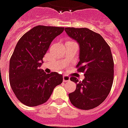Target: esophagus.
Returning a JSON list of instances; mask_svg holds the SVG:
<instances>
[{
	"mask_svg": "<svg viewBox=\"0 0 128 128\" xmlns=\"http://www.w3.org/2000/svg\"><path fill=\"white\" fill-rule=\"evenodd\" d=\"M62 80H63V82H70V77L69 76H68L64 75L63 76V77H62Z\"/></svg>",
	"mask_w": 128,
	"mask_h": 128,
	"instance_id": "obj_1",
	"label": "esophagus"
}]
</instances>
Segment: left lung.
Segmentation results:
<instances>
[{
  "instance_id": "left-lung-1",
  "label": "left lung",
  "mask_w": 128,
  "mask_h": 128,
  "mask_svg": "<svg viewBox=\"0 0 128 128\" xmlns=\"http://www.w3.org/2000/svg\"><path fill=\"white\" fill-rule=\"evenodd\" d=\"M70 38L79 46V72H84L82 82L72 76L76 88L69 94L78 109L89 110L99 106L110 93L114 80V60L110 46L102 36L86 28H65Z\"/></svg>"
}]
</instances>
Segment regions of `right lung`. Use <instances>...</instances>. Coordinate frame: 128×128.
I'll return each mask as SVG.
<instances>
[{
	"label": "right lung",
	"mask_w": 128,
	"mask_h": 128,
	"mask_svg": "<svg viewBox=\"0 0 128 128\" xmlns=\"http://www.w3.org/2000/svg\"><path fill=\"white\" fill-rule=\"evenodd\" d=\"M62 27L37 26L18 40L10 60L9 79L17 99L28 106L46 102L56 86L62 82V75L46 74L40 69L42 58Z\"/></svg>",
	"instance_id": "add662e5"
}]
</instances>
